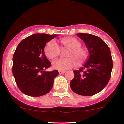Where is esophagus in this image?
<instances>
[{"label": "esophagus", "mask_w": 124, "mask_h": 124, "mask_svg": "<svg viewBox=\"0 0 124 124\" xmlns=\"http://www.w3.org/2000/svg\"><path fill=\"white\" fill-rule=\"evenodd\" d=\"M65 72H65V71H60V70L59 71V73L60 74V75H61V74H63V73H65Z\"/></svg>", "instance_id": "esophagus-1"}]
</instances>
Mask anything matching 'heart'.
Instances as JSON below:
<instances>
[{"instance_id": "1", "label": "heart", "mask_w": 124, "mask_h": 124, "mask_svg": "<svg viewBox=\"0 0 124 124\" xmlns=\"http://www.w3.org/2000/svg\"><path fill=\"white\" fill-rule=\"evenodd\" d=\"M61 42L64 47L69 49L66 59H58L52 62V68L56 70L63 71L70 69L80 64L86 58V51L81 47V42L75 37L62 38ZM61 49L57 42L51 40L48 42L45 48V54L49 59H53L60 54Z\"/></svg>"}]
</instances>
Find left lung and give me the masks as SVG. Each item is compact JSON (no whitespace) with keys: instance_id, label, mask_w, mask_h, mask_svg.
<instances>
[{"instance_id":"1","label":"left lung","mask_w":124,"mask_h":124,"mask_svg":"<svg viewBox=\"0 0 124 124\" xmlns=\"http://www.w3.org/2000/svg\"><path fill=\"white\" fill-rule=\"evenodd\" d=\"M77 35L86 44L89 56L83 67L73 71L75 76L70 86L78 94L93 96L101 91L110 79L113 66L111 51L99 37L85 33Z\"/></svg>"}]
</instances>
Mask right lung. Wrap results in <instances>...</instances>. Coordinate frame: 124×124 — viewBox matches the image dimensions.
I'll list each match as a JSON object with an SVG mask.
<instances>
[{
	"label": "right lung",
	"instance_id": "1",
	"mask_svg": "<svg viewBox=\"0 0 124 124\" xmlns=\"http://www.w3.org/2000/svg\"><path fill=\"white\" fill-rule=\"evenodd\" d=\"M58 35L35 34L20 42L13 56L12 72L18 87L25 94L39 97L52 89L58 70H44L51 66L44 54L47 42Z\"/></svg>",
	"mask_w": 124,
	"mask_h": 124
}]
</instances>
